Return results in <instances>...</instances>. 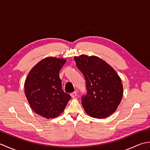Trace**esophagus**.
Listing matches in <instances>:
<instances>
[{"label": "esophagus", "instance_id": "34e87169", "mask_svg": "<svg viewBox=\"0 0 150 150\" xmlns=\"http://www.w3.org/2000/svg\"><path fill=\"white\" fill-rule=\"evenodd\" d=\"M77 92H76V91L73 92V93H71V94H70V95H71L72 98L75 97L76 96H77Z\"/></svg>", "mask_w": 150, "mask_h": 150}]
</instances>
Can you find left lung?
I'll list each match as a JSON object with an SVG mask.
<instances>
[{"mask_svg":"<svg viewBox=\"0 0 150 150\" xmlns=\"http://www.w3.org/2000/svg\"><path fill=\"white\" fill-rule=\"evenodd\" d=\"M76 64L86 79L87 94L82 104L89 116L96 119L110 117L117 109L123 96V86L112 67L95 55L74 57Z\"/></svg>","mask_w":150,"mask_h":150,"instance_id":"obj_1","label":"left lung"}]
</instances>
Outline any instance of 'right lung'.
Instances as JSON below:
<instances>
[{
  "label": "right lung",
  "instance_id": "add662e5",
  "mask_svg": "<svg viewBox=\"0 0 150 150\" xmlns=\"http://www.w3.org/2000/svg\"><path fill=\"white\" fill-rule=\"evenodd\" d=\"M66 59L47 57L30 70L24 82V93L31 109L46 119L62 113L71 96L62 90L59 71Z\"/></svg>",
  "mask_w": 150,
  "mask_h": 150
}]
</instances>
